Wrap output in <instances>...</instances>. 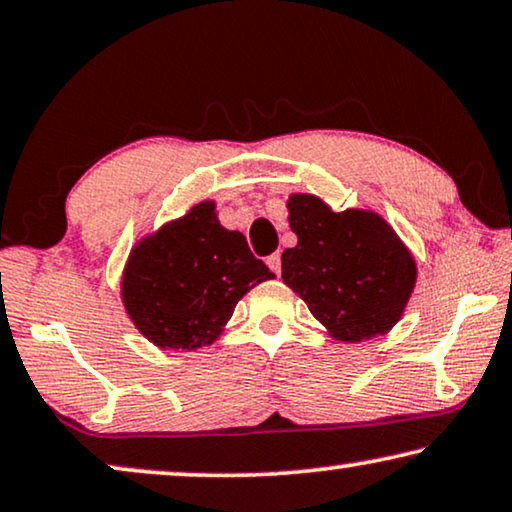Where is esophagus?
Returning <instances> with one entry per match:
<instances>
[{"instance_id":"34e87169","label":"esophagus","mask_w":512,"mask_h":512,"mask_svg":"<svg viewBox=\"0 0 512 512\" xmlns=\"http://www.w3.org/2000/svg\"><path fill=\"white\" fill-rule=\"evenodd\" d=\"M268 268H270L274 274H279V272H281V254H272V256H268Z\"/></svg>"}]
</instances>
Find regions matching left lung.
<instances>
[{
  "label": "left lung",
  "mask_w": 512,
  "mask_h": 512,
  "mask_svg": "<svg viewBox=\"0 0 512 512\" xmlns=\"http://www.w3.org/2000/svg\"><path fill=\"white\" fill-rule=\"evenodd\" d=\"M298 244L281 254V279L339 342L388 332L416 286V261L374 212H332L321 198H288Z\"/></svg>",
  "instance_id": "left-lung-1"
}]
</instances>
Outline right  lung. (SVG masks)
Masks as SVG:
<instances>
[{
  "label": "right lung",
  "instance_id": "obj_1",
  "mask_svg": "<svg viewBox=\"0 0 512 512\" xmlns=\"http://www.w3.org/2000/svg\"><path fill=\"white\" fill-rule=\"evenodd\" d=\"M272 277L244 235L226 231L205 201L131 251L122 300L150 342L194 351L221 335L244 293Z\"/></svg>",
  "mask_w": 512,
  "mask_h": 512
}]
</instances>
